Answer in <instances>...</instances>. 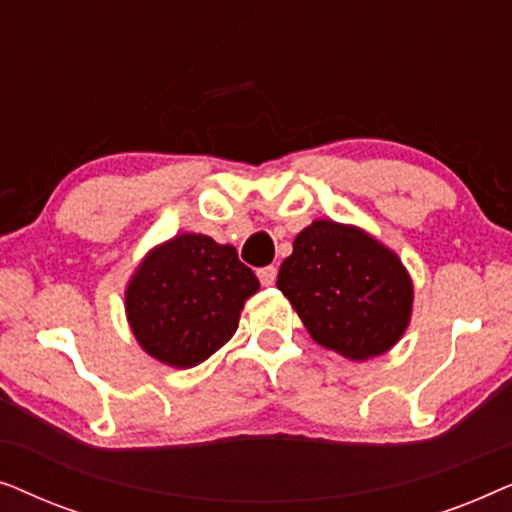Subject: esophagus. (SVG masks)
I'll list each match as a JSON object with an SVG mask.
<instances>
[{
  "mask_svg": "<svg viewBox=\"0 0 512 512\" xmlns=\"http://www.w3.org/2000/svg\"><path fill=\"white\" fill-rule=\"evenodd\" d=\"M258 279H261L263 286L275 284V279H277V268H275V265H268V268L258 270Z\"/></svg>",
  "mask_w": 512,
  "mask_h": 512,
  "instance_id": "1",
  "label": "esophagus"
}]
</instances>
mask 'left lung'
<instances>
[{
  "instance_id": "8db88e82",
  "label": "left lung",
  "mask_w": 512,
  "mask_h": 512,
  "mask_svg": "<svg viewBox=\"0 0 512 512\" xmlns=\"http://www.w3.org/2000/svg\"><path fill=\"white\" fill-rule=\"evenodd\" d=\"M277 289L319 345L354 361L387 352L410 321L412 282L398 256L335 221L298 233Z\"/></svg>"
}]
</instances>
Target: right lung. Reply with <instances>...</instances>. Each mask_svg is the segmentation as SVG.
<instances>
[{
    "label": "right lung",
    "mask_w": 512,
    "mask_h": 512,
    "mask_svg": "<svg viewBox=\"0 0 512 512\" xmlns=\"http://www.w3.org/2000/svg\"><path fill=\"white\" fill-rule=\"evenodd\" d=\"M258 279L235 247L207 235H177L153 249L125 291L132 333L153 359L193 368L233 338Z\"/></svg>",
    "instance_id": "right-lung-1"
}]
</instances>
